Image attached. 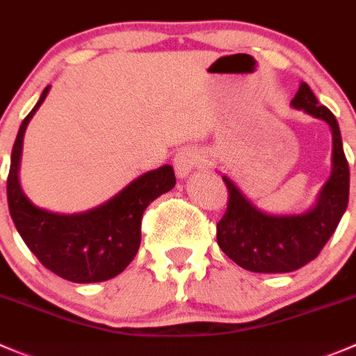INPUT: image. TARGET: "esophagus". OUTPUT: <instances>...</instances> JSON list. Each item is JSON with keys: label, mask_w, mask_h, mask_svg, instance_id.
I'll list each match as a JSON object with an SVG mask.
<instances>
[{"label": "esophagus", "mask_w": 356, "mask_h": 356, "mask_svg": "<svg viewBox=\"0 0 356 356\" xmlns=\"http://www.w3.org/2000/svg\"><path fill=\"white\" fill-rule=\"evenodd\" d=\"M200 165V153L193 147H184L174 156V168L177 177L184 179Z\"/></svg>", "instance_id": "obj_1"}]
</instances>
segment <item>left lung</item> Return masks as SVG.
<instances>
[{
  "mask_svg": "<svg viewBox=\"0 0 356 356\" xmlns=\"http://www.w3.org/2000/svg\"><path fill=\"white\" fill-rule=\"evenodd\" d=\"M291 106L329 125L332 170L315 205L302 213L264 212L222 174L229 200L226 213L217 222V243L231 261L254 273H291L313 261L336 231L350 198V167L336 116L318 104L305 81Z\"/></svg>",
  "mask_w": 356,
  "mask_h": 356,
  "instance_id": "left-lung-1",
  "label": "left lung"
}]
</instances>
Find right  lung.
I'll return each mask as SVG.
<instances>
[{
	"instance_id": "right-lung-1",
	"label": "right lung",
	"mask_w": 356,
	"mask_h": 356,
	"mask_svg": "<svg viewBox=\"0 0 356 356\" xmlns=\"http://www.w3.org/2000/svg\"><path fill=\"white\" fill-rule=\"evenodd\" d=\"M50 92L41 94L24 118L10 160L6 196L8 209L24 243L51 273L74 284L106 282L122 273L140 245V220L151 202L175 186L170 165L134 179L108 202L78 213H58L34 205L19 179L24 134Z\"/></svg>"
}]
</instances>
